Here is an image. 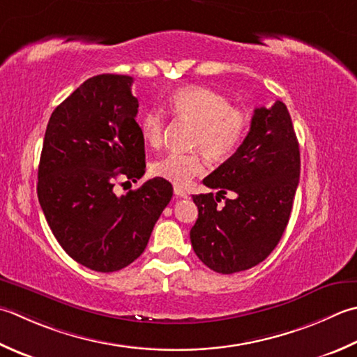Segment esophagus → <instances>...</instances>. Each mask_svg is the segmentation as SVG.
Wrapping results in <instances>:
<instances>
[{
	"label": "esophagus",
	"instance_id": "1",
	"mask_svg": "<svg viewBox=\"0 0 357 357\" xmlns=\"http://www.w3.org/2000/svg\"><path fill=\"white\" fill-rule=\"evenodd\" d=\"M174 197H176V198H187L188 197V195H187V192L184 190V188L183 187H174Z\"/></svg>",
	"mask_w": 357,
	"mask_h": 357
}]
</instances>
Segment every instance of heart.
Wrapping results in <instances>:
<instances>
[{
	"instance_id": "b5f03b06",
	"label": "heart",
	"mask_w": 357,
	"mask_h": 357,
	"mask_svg": "<svg viewBox=\"0 0 357 357\" xmlns=\"http://www.w3.org/2000/svg\"><path fill=\"white\" fill-rule=\"evenodd\" d=\"M169 108L174 117L195 125L192 146H197L215 160H225L240 149L248 136L250 116L248 111L232 107L226 96L204 86H184L174 91L169 99ZM165 113L153 107L141 119L144 141L159 146L164 139ZM207 170L201 151H170L156 159L151 172L156 176L176 185H187Z\"/></svg>"
}]
</instances>
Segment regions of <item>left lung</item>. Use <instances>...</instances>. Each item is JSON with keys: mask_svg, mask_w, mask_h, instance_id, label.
Segmentation results:
<instances>
[{"mask_svg": "<svg viewBox=\"0 0 357 357\" xmlns=\"http://www.w3.org/2000/svg\"><path fill=\"white\" fill-rule=\"evenodd\" d=\"M298 176V142L286 105L255 108L240 149L202 181L218 193L193 195L198 220L190 241L199 260L220 274L261 263L288 226ZM227 192L233 197L226 199Z\"/></svg>", "mask_w": 357, "mask_h": 357, "instance_id": "left-lung-1", "label": "left lung"}]
</instances>
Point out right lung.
Listing matches in <instances>:
<instances>
[{
	"label": "right lung",
	"instance_id": "1",
	"mask_svg": "<svg viewBox=\"0 0 357 357\" xmlns=\"http://www.w3.org/2000/svg\"><path fill=\"white\" fill-rule=\"evenodd\" d=\"M130 75L91 77L54 109L38 165V201L65 252L97 272H114L141 255L173 197L153 178L116 195L119 178L145 173V144L136 122L139 102Z\"/></svg>",
	"mask_w": 357,
	"mask_h": 357
}]
</instances>
